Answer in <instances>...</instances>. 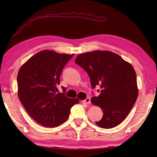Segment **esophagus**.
<instances>
[{
    "instance_id": "esophagus-1",
    "label": "esophagus",
    "mask_w": 157,
    "mask_h": 157,
    "mask_svg": "<svg viewBox=\"0 0 157 157\" xmlns=\"http://www.w3.org/2000/svg\"><path fill=\"white\" fill-rule=\"evenodd\" d=\"M83 103H86V104H90V98H86L84 101H82Z\"/></svg>"
}]
</instances>
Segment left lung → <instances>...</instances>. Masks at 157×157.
<instances>
[{
	"mask_svg": "<svg viewBox=\"0 0 157 157\" xmlns=\"http://www.w3.org/2000/svg\"><path fill=\"white\" fill-rule=\"evenodd\" d=\"M87 72L92 89L100 86L99 96L91 102L101 108V121L96 124L111 129L128 115L137 100L138 90L136 71L131 64L111 51H96L79 55L75 61Z\"/></svg>",
	"mask_w": 157,
	"mask_h": 157,
	"instance_id": "8db88e82",
	"label": "left lung"
}]
</instances>
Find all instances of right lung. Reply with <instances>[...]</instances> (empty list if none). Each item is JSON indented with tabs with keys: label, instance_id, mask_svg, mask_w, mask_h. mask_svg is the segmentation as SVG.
Wrapping results in <instances>:
<instances>
[{
	"label": "right lung",
	"instance_id": "right-lung-1",
	"mask_svg": "<svg viewBox=\"0 0 157 157\" xmlns=\"http://www.w3.org/2000/svg\"><path fill=\"white\" fill-rule=\"evenodd\" d=\"M73 55L43 51L32 56L17 75L18 96L26 111L44 127L53 128L65 122L78 98L66 97V89L57 93L63 69Z\"/></svg>",
	"mask_w": 157,
	"mask_h": 157
}]
</instances>
